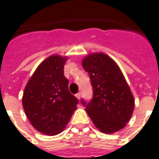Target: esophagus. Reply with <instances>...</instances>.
<instances>
[{"mask_svg": "<svg viewBox=\"0 0 159 159\" xmlns=\"http://www.w3.org/2000/svg\"><path fill=\"white\" fill-rule=\"evenodd\" d=\"M76 97H77V98L78 99V100H80V98H81V93H77V94H76Z\"/></svg>", "mask_w": 159, "mask_h": 159, "instance_id": "1", "label": "esophagus"}]
</instances>
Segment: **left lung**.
<instances>
[{"label": "left lung", "mask_w": 159, "mask_h": 159, "mask_svg": "<svg viewBox=\"0 0 159 159\" xmlns=\"http://www.w3.org/2000/svg\"><path fill=\"white\" fill-rule=\"evenodd\" d=\"M90 77L93 95L82 105L94 125L104 133H112L125 127L134 108V99L114 61L103 53H93L82 61Z\"/></svg>", "instance_id": "obj_1"}]
</instances>
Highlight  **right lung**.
<instances>
[{
  "mask_svg": "<svg viewBox=\"0 0 159 159\" xmlns=\"http://www.w3.org/2000/svg\"><path fill=\"white\" fill-rule=\"evenodd\" d=\"M66 61L58 55L47 57L36 68L23 93L26 117L36 130L47 135L63 130L78 103L64 76Z\"/></svg>",
  "mask_w": 159,
  "mask_h": 159,
  "instance_id": "add662e5",
  "label": "right lung"
}]
</instances>
